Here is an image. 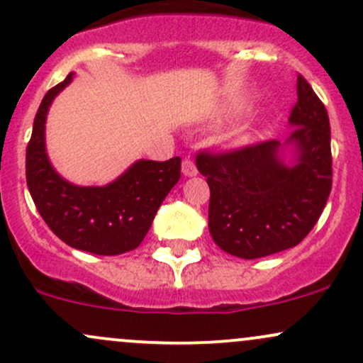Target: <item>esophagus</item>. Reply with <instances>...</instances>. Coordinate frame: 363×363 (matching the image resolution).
Here are the masks:
<instances>
[{
	"label": "esophagus",
	"mask_w": 363,
	"mask_h": 363,
	"mask_svg": "<svg viewBox=\"0 0 363 363\" xmlns=\"http://www.w3.org/2000/svg\"><path fill=\"white\" fill-rule=\"evenodd\" d=\"M182 174H184V176H187V177H193V176H196V174H198V169H196L194 162L191 160L189 157L182 160Z\"/></svg>",
	"instance_id": "obj_1"
}]
</instances>
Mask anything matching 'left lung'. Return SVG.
<instances>
[{
  "label": "left lung",
  "instance_id": "obj_1",
  "mask_svg": "<svg viewBox=\"0 0 363 363\" xmlns=\"http://www.w3.org/2000/svg\"><path fill=\"white\" fill-rule=\"evenodd\" d=\"M286 140L297 162L286 167L274 140L196 155L210 186L208 228L215 244L242 259H256L301 244L318 223L333 184L328 111L306 78L297 77V102Z\"/></svg>",
  "mask_w": 363,
  "mask_h": 363
}]
</instances>
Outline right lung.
Listing matches in <instances>:
<instances>
[{"instance_id":"add662e5","label":"right lung","mask_w":363,"mask_h":363,"mask_svg":"<svg viewBox=\"0 0 363 363\" xmlns=\"http://www.w3.org/2000/svg\"><path fill=\"white\" fill-rule=\"evenodd\" d=\"M69 73L44 95L25 157L27 186L37 211L65 244L99 256H118L141 244L157 210L181 177V157L140 160L104 187L66 182L49 164L44 124L49 106L72 82Z\"/></svg>"}]
</instances>
